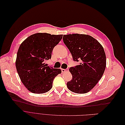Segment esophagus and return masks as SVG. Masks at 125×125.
<instances>
[{
    "label": "esophagus",
    "mask_w": 125,
    "mask_h": 125,
    "mask_svg": "<svg viewBox=\"0 0 125 125\" xmlns=\"http://www.w3.org/2000/svg\"><path fill=\"white\" fill-rule=\"evenodd\" d=\"M62 72H63V73L68 72V71H69V69H62Z\"/></svg>",
    "instance_id": "1"
}]
</instances>
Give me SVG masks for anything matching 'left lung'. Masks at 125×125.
Returning <instances> with one entry per match:
<instances>
[{
  "instance_id": "8db88e82",
  "label": "left lung",
  "mask_w": 125,
  "mask_h": 125,
  "mask_svg": "<svg viewBox=\"0 0 125 125\" xmlns=\"http://www.w3.org/2000/svg\"><path fill=\"white\" fill-rule=\"evenodd\" d=\"M63 41L79 65L71 67L72 79L68 81L69 90L77 94L90 92L101 78L106 68V55L102 46L87 34L63 35Z\"/></svg>"
}]
</instances>
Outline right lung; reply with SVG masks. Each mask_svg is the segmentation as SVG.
Segmentation results:
<instances>
[{
  "label": "right lung",
  "instance_id": "obj_1",
  "mask_svg": "<svg viewBox=\"0 0 125 125\" xmlns=\"http://www.w3.org/2000/svg\"><path fill=\"white\" fill-rule=\"evenodd\" d=\"M62 35L37 33L20 45L17 54L16 69L23 84L31 93L48 92L55 77L62 73L60 69L48 66L45 62L51 59L53 49Z\"/></svg>",
  "mask_w": 125,
  "mask_h": 125
}]
</instances>
